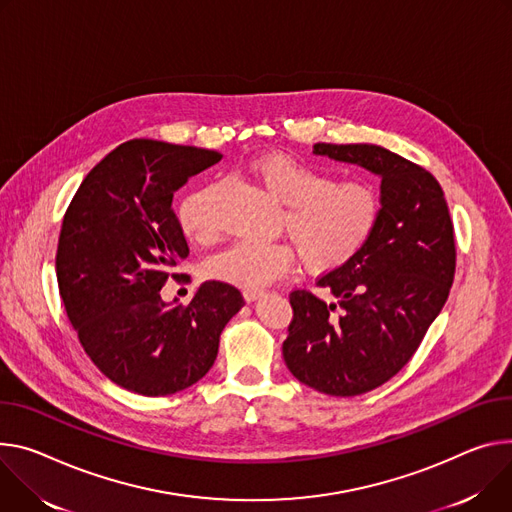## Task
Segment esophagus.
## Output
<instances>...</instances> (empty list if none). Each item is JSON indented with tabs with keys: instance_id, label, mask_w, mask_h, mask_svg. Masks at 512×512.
<instances>
[{
	"instance_id": "esophagus-1",
	"label": "esophagus",
	"mask_w": 512,
	"mask_h": 512,
	"mask_svg": "<svg viewBox=\"0 0 512 512\" xmlns=\"http://www.w3.org/2000/svg\"><path fill=\"white\" fill-rule=\"evenodd\" d=\"M263 294H265V292H261V290H245L243 296H245L247 302H255V300H259Z\"/></svg>"
}]
</instances>
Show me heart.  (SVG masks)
<instances>
[{
  "label": "heart",
  "instance_id": "obj_1",
  "mask_svg": "<svg viewBox=\"0 0 512 512\" xmlns=\"http://www.w3.org/2000/svg\"><path fill=\"white\" fill-rule=\"evenodd\" d=\"M249 175L282 206L277 232L295 247L300 263L312 273H329L349 263L371 239L380 222L382 198L365 179H335L329 171L286 153H265L247 165ZM214 188L204 185L185 196L177 220L190 241L214 237ZM294 265L288 243H239L210 257V280L243 290H261Z\"/></svg>",
  "mask_w": 512,
  "mask_h": 512
}]
</instances>
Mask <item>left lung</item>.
Returning a JSON list of instances; mask_svg holds the SVG:
<instances>
[{"label": "left lung", "instance_id": "8db88e82", "mask_svg": "<svg viewBox=\"0 0 512 512\" xmlns=\"http://www.w3.org/2000/svg\"><path fill=\"white\" fill-rule=\"evenodd\" d=\"M316 155L382 177V214L369 243L318 277L324 302L294 290L284 361L296 380L329 396H357L394 378L447 302L455 275L453 222L439 181L378 145L316 143Z\"/></svg>", "mask_w": 512, "mask_h": 512}]
</instances>
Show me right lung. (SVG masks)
I'll return each instance as SVG.
<instances>
[{
	"mask_svg": "<svg viewBox=\"0 0 512 512\" xmlns=\"http://www.w3.org/2000/svg\"><path fill=\"white\" fill-rule=\"evenodd\" d=\"M220 153L134 138L81 181L59 235L57 282L81 347L102 374L141 396H167L202 380L220 333L245 300L204 282L188 306L161 288L188 259L173 194Z\"/></svg>",
	"mask_w": 512,
	"mask_h": 512,
	"instance_id": "add662e5",
	"label": "right lung"
}]
</instances>
